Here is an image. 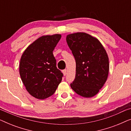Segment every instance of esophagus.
I'll use <instances>...</instances> for the list:
<instances>
[{"instance_id":"1","label":"esophagus","mask_w":131,"mask_h":131,"mask_svg":"<svg viewBox=\"0 0 131 131\" xmlns=\"http://www.w3.org/2000/svg\"><path fill=\"white\" fill-rule=\"evenodd\" d=\"M62 73H63L64 76H66V74H67V70L66 69L63 70H62Z\"/></svg>"}]
</instances>
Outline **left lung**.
Segmentation results:
<instances>
[{"instance_id": "1", "label": "left lung", "mask_w": 131, "mask_h": 131, "mask_svg": "<svg viewBox=\"0 0 131 131\" xmlns=\"http://www.w3.org/2000/svg\"><path fill=\"white\" fill-rule=\"evenodd\" d=\"M66 41L76 60V76L70 86L75 92L91 98L99 92L108 78V57L95 37L86 33L67 36Z\"/></svg>"}]
</instances>
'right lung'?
Returning <instances> with one entry per match:
<instances>
[{
	"instance_id": "add662e5",
	"label": "right lung",
	"mask_w": 131,
	"mask_h": 131,
	"mask_svg": "<svg viewBox=\"0 0 131 131\" xmlns=\"http://www.w3.org/2000/svg\"><path fill=\"white\" fill-rule=\"evenodd\" d=\"M61 35L40 37L27 48L19 62V74L28 92L39 100L54 94L63 74L56 66L53 51Z\"/></svg>"
}]
</instances>
